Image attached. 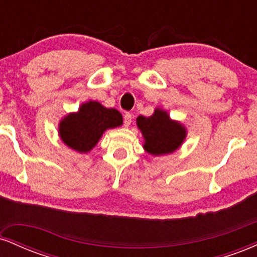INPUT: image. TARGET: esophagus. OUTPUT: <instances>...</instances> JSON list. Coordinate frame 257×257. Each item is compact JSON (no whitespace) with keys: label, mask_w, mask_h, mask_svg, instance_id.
<instances>
[{"label":"esophagus","mask_w":257,"mask_h":257,"mask_svg":"<svg viewBox=\"0 0 257 257\" xmlns=\"http://www.w3.org/2000/svg\"><path fill=\"white\" fill-rule=\"evenodd\" d=\"M132 119H133L132 113H125L124 114V126H126V128H128V126L131 125Z\"/></svg>","instance_id":"1"}]
</instances>
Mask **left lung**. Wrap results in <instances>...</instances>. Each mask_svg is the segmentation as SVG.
Segmentation results:
<instances>
[{
    "mask_svg": "<svg viewBox=\"0 0 257 257\" xmlns=\"http://www.w3.org/2000/svg\"><path fill=\"white\" fill-rule=\"evenodd\" d=\"M137 125L144 138V150L151 156L170 155L179 150L187 137V129L170 118L163 108H155L152 116H139Z\"/></svg>",
    "mask_w": 257,
    "mask_h": 257,
    "instance_id": "left-lung-1",
    "label": "left lung"
}]
</instances>
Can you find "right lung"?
<instances>
[{
    "mask_svg": "<svg viewBox=\"0 0 257 257\" xmlns=\"http://www.w3.org/2000/svg\"><path fill=\"white\" fill-rule=\"evenodd\" d=\"M123 124L122 114L116 108H107L99 101L83 102L78 111L70 112L59 122L60 140L78 153H88L95 147L107 129Z\"/></svg>",
    "mask_w": 257,
    "mask_h": 257,
    "instance_id": "1",
    "label": "right lung"
}]
</instances>
